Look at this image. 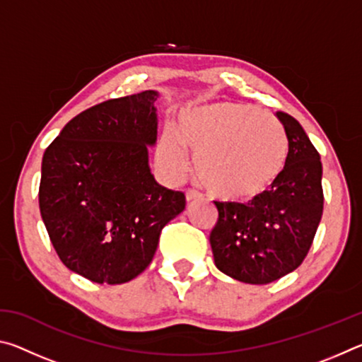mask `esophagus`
<instances>
[{
	"instance_id": "esophagus-1",
	"label": "esophagus",
	"mask_w": 362,
	"mask_h": 362,
	"mask_svg": "<svg viewBox=\"0 0 362 362\" xmlns=\"http://www.w3.org/2000/svg\"><path fill=\"white\" fill-rule=\"evenodd\" d=\"M185 196H187L188 204H192V203H194V201H199L201 198H203V194H201L199 192H196V189H188Z\"/></svg>"
}]
</instances>
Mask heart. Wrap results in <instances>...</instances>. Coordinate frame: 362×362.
I'll list each match as a JSON object with an SVG mask.
<instances>
[{
	"label": "heart",
	"instance_id": "heart-1",
	"mask_svg": "<svg viewBox=\"0 0 362 362\" xmlns=\"http://www.w3.org/2000/svg\"><path fill=\"white\" fill-rule=\"evenodd\" d=\"M179 136L164 131L158 158L168 174L182 177L188 153L196 156V175L220 199L247 201L278 180L287 156L283 126L246 103L216 102L180 116Z\"/></svg>",
	"mask_w": 362,
	"mask_h": 362
}]
</instances>
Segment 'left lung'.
<instances>
[{"instance_id":"8db88e82","label":"left lung","mask_w":362,"mask_h":362,"mask_svg":"<svg viewBox=\"0 0 362 362\" xmlns=\"http://www.w3.org/2000/svg\"><path fill=\"white\" fill-rule=\"evenodd\" d=\"M287 144L278 180L249 203L214 201L218 220L211 231L220 272L247 284L273 283L302 265L322 217V164L300 122L276 112Z\"/></svg>"}]
</instances>
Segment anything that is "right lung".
I'll use <instances>...</instances> for the list:
<instances>
[{"instance_id":"add662e5","label":"right lung","mask_w":362,"mask_h":362,"mask_svg":"<svg viewBox=\"0 0 362 362\" xmlns=\"http://www.w3.org/2000/svg\"><path fill=\"white\" fill-rule=\"evenodd\" d=\"M156 90L102 102L75 116L47 146L40 212L64 265L99 284L139 276L185 194L150 173Z\"/></svg>"}]
</instances>
